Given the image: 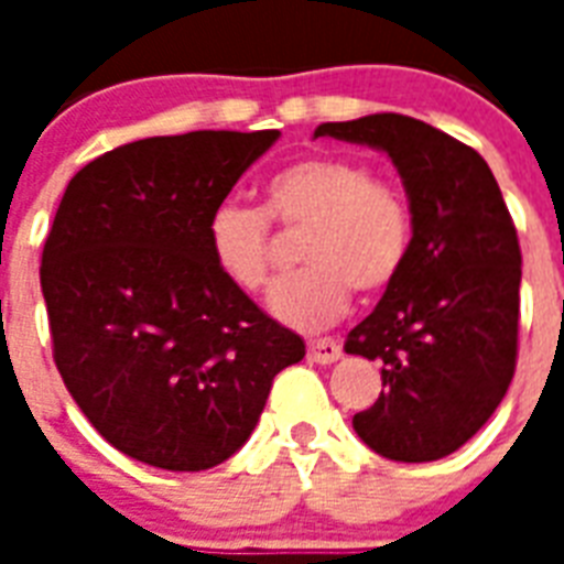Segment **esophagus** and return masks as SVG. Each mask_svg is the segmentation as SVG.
<instances>
[{
    "instance_id": "esophagus-1",
    "label": "esophagus",
    "mask_w": 564,
    "mask_h": 564,
    "mask_svg": "<svg viewBox=\"0 0 564 564\" xmlns=\"http://www.w3.org/2000/svg\"><path fill=\"white\" fill-rule=\"evenodd\" d=\"M307 357L318 362V366H327V362H336L343 357V345L336 343V339H310Z\"/></svg>"
}]
</instances>
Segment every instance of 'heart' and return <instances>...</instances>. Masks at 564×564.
<instances>
[{
    "label": "heart",
    "instance_id": "obj_1",
    "mask_svg": "<svg viewBox=\"0 0 564 564\" xmlns=\"http://www.w3.org/2000/svg\"><path fill=\"white\" fill-rule=\"evenodd\" d=\"M260 210L221 204L207 221L213 265L230 286L260 292L272 281L269 221L301 234L307 263L274 286L269 313L295 330H322L343 316L351 290L383 292L401 274L412 246V204L401 184L377 178L366 163L307 154L263 181Z\"/></svg>",
    "mask_w": 564,
    "mask_h": 564
}]
</instances>
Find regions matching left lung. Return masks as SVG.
Here are the masks:
<instances>
[{"mask_svg":"<svg viewBox=\"0 0 564 564\" xmlns=\"http://www.w3.org/2000/svg\"><path fill=\"white\" fill-rule=\"evenodd\" d=\"M313 137L389 154L412 204L406 263L345 339L383 362V392L354 430L394 463L442 459L491 419L516 375L521 248L507 202L471 145L421 119L371 113Z\"/></svg>","mask_w":564,"mask_h":564,"instance_id":"1","label":"left lung"}]
</instances>
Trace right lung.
<instances>
[{
  "instance_id": "right-lung-1",
  "label": "right lung",
  "mask_w": 564,
  "mask_h": 564,
  "mask_svg": "<svg viewBox=\"0 0 564 564\" xmlns=\"http://www.w3.org/2000/svg\"><path fill=\"white\" fill-rule=\"evenodd\" d=\"M281 131L119 145L69 181L40 286L52 354L101 438L137 463L204 471L246 445L304 339L213 265L207 221Z\"/></svg>"
}]
</instances>
